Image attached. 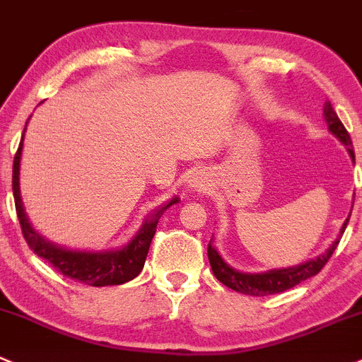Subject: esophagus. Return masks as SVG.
Segmentation results:
<instances>
[{
  "label": "esophagus",
  "instance_id": "obj_1",
  "mask_svg": "<svg viewBox=\"0 0 362 362\" xmlns=\"http://www.w3.org/2000/svg\"><path fill=\"white\" fill-rule=\"evenodd\" d=\"M189 186H192V189H206L207 182L206 180H202V176H193V180L189 181Z\"/></svg>",
  "mask_w": 362,
  "mask_h": 362
}]
</instances>
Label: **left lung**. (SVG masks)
Here are the masks:
<instances>
[{"label": "left lung", "instance_id": "obj_1", "mask_svg": "<svg viewBox=\"0 0 362 362\" xmlns=\"http://www.w3.org/2000/svg\"><path fill=\"white\" fill-rule=\"evenodd\" d=\"M322 115L329 132L333 134V136L337 137L345 148H347L350 158H352V162H356L352 139H350L347 129H345L344 124L340 122L338 115L334 113L329 100H326V104H324ZM349 219H350V214L344 221V225H341L340 233H338L337 238L331 242L329 247H327L322 255H319L317 258L307 259V262L300 264H293V267L272 268V270L258 272V274L240 272L237 270V268L230 267V264L221 258L218 249L212 245V238H211L207 247V256H209V263H211V268H212V274H214L216 279H218L219 282H223L226 288L233 289V291L242 293V294H249V296H267V294H275V293L286 291V289H291L294 286L300 284V282L317 275L319 272L322 270V267L327 263V259L331 258V255L334 252L337 245L340 244V238L344 235L345 228H347Z\"/></svg>", "mask_w": 362, "mask_h": 362}]
</instances>
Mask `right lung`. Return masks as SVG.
Returning <instances> with one entry per match:
<instances>
[{
    "label": "right lung",
    "instance_id": "1",
    "mask_svg": "<svg viewBox=\"0 0 362 362\" xmlns=\"http://www.w3.org/2000/svg\"><path fill=\"white\" fill-rule=\"evenodd\" d=\"M28 127V124H25ZM24 132H22L21 144L13 158V199L15 209H17L18 221H21L22 233L29 247L40 256L47 259L57 272H61L66 277L73 281H80L87 286L104 288V286H120L132 281L143 270L146 262L148 251H150L151 238L156 232V225L163 212L170 206L180 202V197H173L167 204L155 209L150 216H146L143 225L139 226L132 238L127 244L117 249H107V251H87V249H69L64 245H59L55 242L48 240L42 235L29 221V216L25 214L24 202L21 195V158L22 148H24Z\"/></svg>",
    "mask_w": 362,
    "mask_h": 362
}]
</instances>
